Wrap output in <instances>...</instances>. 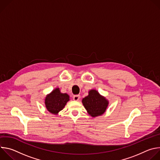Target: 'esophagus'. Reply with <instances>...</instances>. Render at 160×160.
Here are the masks:
<instances>
[{"instance_id": "1", "label": "esophagus", "mask_w": 160, "mask_h": 160, "mask_svg": "<svg viewBox=\"0 0 160 160\" xmlns=\"http://www.w3.org/2000/svg\"><path fill=\"white\" fill-rule=\"evenodd\" d=\"M80 95H75L73 96V100L74 101H78L80 99Z\"/></svg>"}]
</instances>
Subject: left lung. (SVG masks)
<instances>
[{
  "mask_svg": "<svg viewBox=\"0 0 160 160\" xmlns=\"http://www.w3.org/2000/svg\"><path fill=\"white\" fill-rule=\"evenodd\" d=\"M82 103L92 117L102 115L108 105V101L96 90H90L88 95L82 99Z\"/></svg>",
  "mask_w": 160,
  "mask_h": 160,
  "instance_id": "8db88e82",
  "label": "left lung"
}]
</instances>
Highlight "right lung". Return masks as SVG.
Returning <instances> with one entry per match:
<instances>
[{
  "label": "right lung",
  "mask_w": 160,
  "mask_h": 160,
  "mask_svg": "<svg viewBox=\"0 0 160 160\" xmlns=\"http://www.w3.org/2000/svg\"><path fill=\"white\" fill-rule=\"evenodd\" d=\"M70 100L67 94L61 93L59 88H56L48 95L45 99V104L47 109L51 113L57 115L65 106L66 102Z\"/></svg>",
  "instance_id": "1"
}]
</instances>
